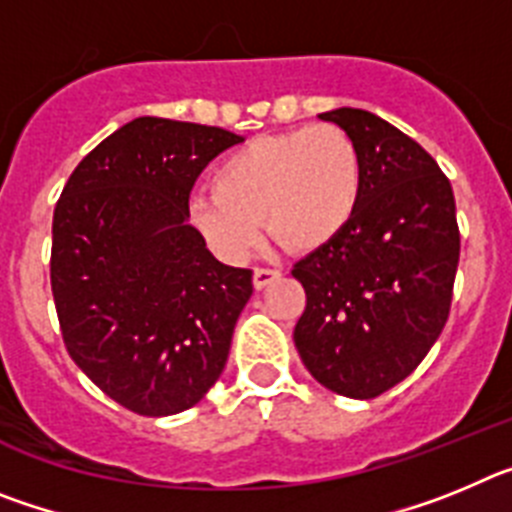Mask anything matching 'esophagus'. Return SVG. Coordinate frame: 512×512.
<instances>
[{"label":"esophagus","mask_w":512,"mask_h":512,"mask_svg":"<svg viewBox=\"0 0 512 512\" xmlns=\"http://www.w3.org/2000/svg\"><path fill=\"white\" fill-rule=\"evenodd\" d=\"M279 277H282V274H279L277 269H269V266H256V269H253V287L264 289V287H269L271 282H277Z\"/></svg>","instance_id":"esophagus-1"}]
</instances>
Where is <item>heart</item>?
Returning a JSON list of instances; mask_svg holds the SVG:
<instances>
[{
  "mask_svg": "<svg viewBox=\"0 0 512 512\" xmlns=\"http://www.w3.org/2000/svg\"><path fill=\"white\" fill-rule=\"evenodd\" d=\"M212 192L189 200V217L223 261H243L261 220L279 246L310 253L348 228L364 192V158L338 125L259 135L212 171Z\"/></svg>",
  "mask_w": 512,
  "mask_h": 512,
  "instance_id": "1",
  "label": "heart"
}]
</instances>
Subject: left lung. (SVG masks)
Listing matches in <instances>:
<instances>
[{
  "label": "left lung",
  "mask_w": 512,
  "mask_h": 512,
  "mask_svg": "<svg viewBox=\"0 0 512 512\" xmlns=\"http://www.w3.org/2000/svg\"><path fill=\"white\" fill-rule=\"evenodd\" d=\"M320 120L356 140L364 192L348 228L292 269L307 295L295 346L323 387L372 400L413 374L449 320L456 202L431 153L387 120L354 107Z\"/></svg>",
  "instance_id": "8db88e82"
}]
</instances>
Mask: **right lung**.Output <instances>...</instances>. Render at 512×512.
<instances>
[{
	"label": "right lung",
	"instance_id": "obj_1",
	"mask_svg": "<svg viewBox=\"0 0 512 512\" xmlns=\"http://www.w3.org/2000/svg\"><path fill=\"white\" fill-rule=\"evenodd\" d=\"M241 135L135 117L81 158L53 212L51 289L71 359L122 408L189 410L228 361L253 271L187 223L197 176Z\"/></svg>",
	"mask_w": 512,
	"mask_h": 512
}]
</instances>
